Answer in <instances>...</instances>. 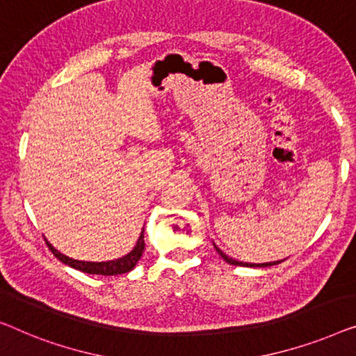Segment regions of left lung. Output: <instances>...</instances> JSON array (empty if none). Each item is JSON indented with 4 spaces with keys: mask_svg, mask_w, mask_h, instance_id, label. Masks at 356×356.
Instances as JSON below:
<instances>
[{
    "mask_svg": "<svg viewBox=\"0 0 356 356\" xmlns=\"http://www.w3.org/2000/svg\"><path fill=\"white\" fill-rule=\"evenodd\" d=\"M214 248H216V252L221 254L222 259H226L229 264H235V266H247V268H268V266H274V264H279L280 261H273V263H261V264H253V263H242V261H237V259H232L229 258L226 253H222L221 250H219L216 245H214Z\"/></svg>",
    "mask_w": 356,
    "mask_h": 356,
    "instance_id": "8db88e82",
    "label": "left lung"
}]
</instances>
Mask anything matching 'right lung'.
I'll list each match as a JSON object with an SVG mask.
<instances>
[{
    "instance_id": "obj_1",
    "label": "right lung",
    "mask_w": 356,
    "mask_h": 356,
    "mask_svg": "<svg viewBox=\"0 0 356 356\" xmlns=\"http://www.w3.org/2000/svg\"><path fill=\"white\" fill-rule=\"evenodd\" d=\"M47 240V238H44ZM48 248L51 250L54 257H56L59 261H63L67 266H71L74 269H79V271L87 273V274H102V276H116V274H126L129 271H132L135 268V264L138 263L140 257H142L143 250H145V240H143V229L142 234L137 240V245H135L134 250L130 253H127L126 257L113 259V261H102V263H93V261H80V259H72L63 254L61 252H58L56 248L53 247L51 243L47 240Z\"/></svg>"
}]
</instances>
